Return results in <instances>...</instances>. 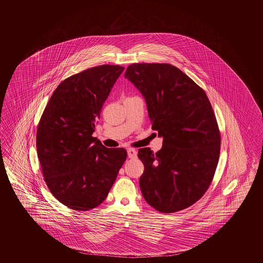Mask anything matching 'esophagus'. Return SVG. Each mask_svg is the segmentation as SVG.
I'll return each instance as SVG.
<instances>
[{
  "label": "esophagus",
  "instance_id": "obj_1",
  "mask_svg": "<svg viewBox=\"0 0 263 263\" xmlns=\"http://www.w3.org/2000/svg\"><path fill=\"white\" fill-rule=\"evenodd\" d=\"M128 157L131 159H135L137 157V152L134 148H128L127 149Z\"/></svg>",
  "mask_w": 263,
  "mask_h": 263
}]
</instances>
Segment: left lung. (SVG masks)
I'll list each match as a JSON object with an SVG mask.
<instances>
[{
    "instance_id": "1",
    "label": "left lung",
    "mask_w": 263,
    "mask_h": 263,
    "mask_svg": "<svg viewBox=\"0 0 263 263\" xmlns=\"http://www.w3.org/2000/svg\"><path fill=\"white\" fill-rule=\"evenodd\" d=\"M124 77L143 95L152 129L163 137L159 152H138L143 198L162 213L191 206L210 186L220 156L221 136L206 93L172 64H130Z\"/></svg>"
}]
</instances>
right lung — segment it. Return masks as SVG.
Segmentation results:
<instances>
[{"label":"right lung","mask_w":263,"mask_h":263,"mask_svg":"<svg viewBox=\"0 0 263 263\" xmlns=\"http://www.w3.org/2000/svg\"><path fill=\"white\" fill-rule=\"evenodd\" d=\"M123 66L104 64L64 80L49 99L36 132V148L50 192L65 206L87 211L107 198L126 160L92 137L102 106Z\"/></svg>","instance_id":"right-lung-1"}]
</instances>
